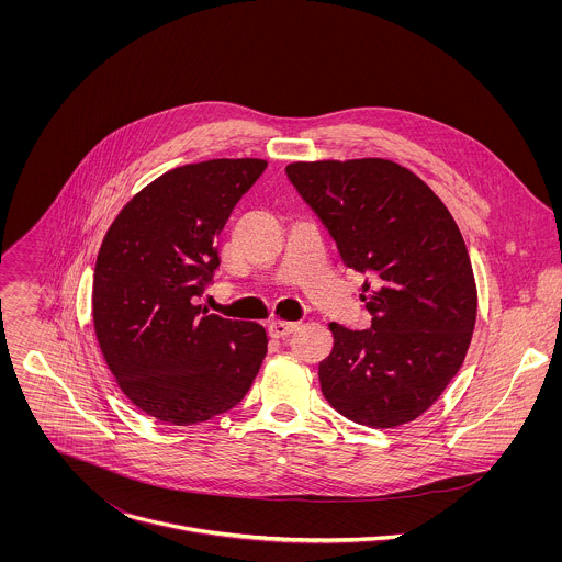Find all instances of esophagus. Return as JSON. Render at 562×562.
Masks as SVG:
<instances>
[{
    "instance_id": "1",
    "label": "esophagus",
    "mask_w": 562,
    "mask_h": 562,
    "mask_svg": "<svg viewBox=\"0 0 562 562\" xmlns=\"http://www.w3.org/2000/svg\"><path fill=\"white\" fill-rule=\"evenodd\" d=\"M294 328H296V322L279 321V318H277V321L270 322L268 333H270L272 337H285V335H290Z\"/></svg>"
}]
</instances>
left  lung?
Segmentation results:
<instances>
[{"mask_svg": "<svg viewBox=\"0 0 562 562\" xmlns=\"http://www.w3.org/2000/svg\"><path fill=\"white\" fill-rule=\"evenodd\" d=\"M285 172L344 263L370 277L361 294L370 328L328 324L324 398L372 428L419 417L463 366L476 324L474 270L452 214L396 161H292Z\"/></svg>", "mask_w": 562, "mask_h": 562, "instance_id": "1", "label": "left lung"}]
</instances>
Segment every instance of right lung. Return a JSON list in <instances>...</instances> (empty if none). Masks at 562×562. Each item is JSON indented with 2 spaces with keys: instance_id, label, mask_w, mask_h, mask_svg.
<instances>
[{
  "instance_id": "obj_1",
  "label": "right lung",
  "mask_w": 562,
  "mask_h": 562,
  "mask_svg": "<svg viewBox=\"0 0 562 562\" xmlns=\"http://www.w3.org/2000/svg\"><path fill=\"white\" fill-rule=\"evenodd\" d=\"M266 166L221 158L172 168L119 212L101 241L92 279L101 355L121 392L164 424L229 411L266 357L261 324L196 305L221 263L216 236Z\"/></svg>"
}]
</instances>
